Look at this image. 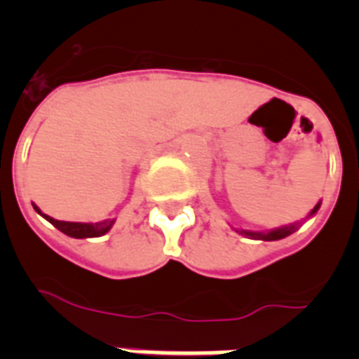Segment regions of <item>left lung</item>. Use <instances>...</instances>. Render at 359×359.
<instances>
[{
	"mask_svg": "<svg viewBox=\"0 0 359 359\" xmlns=\"http://www.w3.org/2000/svg\"><path fill=\"white\" fill-rule=\"evenodd\" d=\"M318 208H320V203H316V207L309 212V215H307V217L315 215L316 212H318ZM297 228H298V223L297 224H290V226L275 228V230H269V231H250V230H237V231H239V233H243V236H246V237H252V239L278 241V239H284V237L291 236V233H293Z\"/></svg>",
	"mask_w": 359,
	"mask_h": 359,
	"instance_id": "obj_1",
	"label": "left lung"
}]
</instances>
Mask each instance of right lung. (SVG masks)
I'll return each mask as SVG.
<instances>
[{"label":"right lung","instance_id":"add662e5","mask_svg":"<svg viewBox=\"0 0 359 359\" xmlns=\"http://www.w3.org/2000/svg\"><path fill=\"white\" fill-rule=\"evenodd\" d=\"M37 214L43 215L46 221L53 224L57 230H61L62 233L69 237H75V239H86V237H100L104 236L106 231H109V228L113 226L115 219H106V221H100V223H69V221H57V219L50 217V215L43 214L39 208L34 205Z\"/></svg>","mask_w":359,"mask_h":359}]
</instances>
